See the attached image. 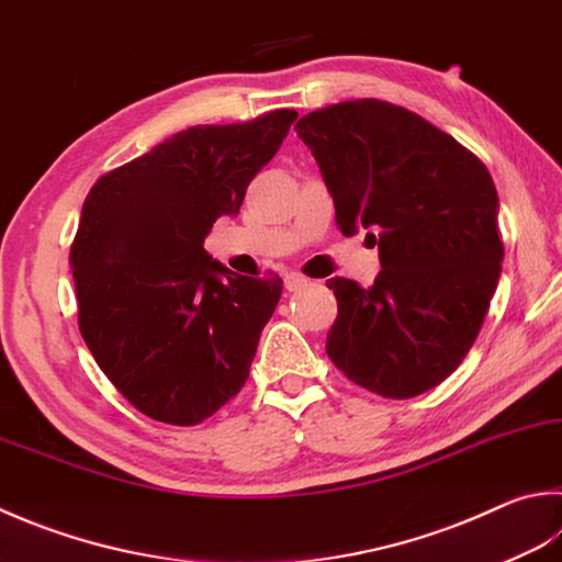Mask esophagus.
<instances>
[{"label":"esophagus","mask_w":562,"mask_h":562,"mask_svg":"<svg viewBox=\"0 0 562 562\" xmlns=\"http://www.w3.org/2000/svg\"><path fill=\"white\" fill-rule=\"evenodd\" d=\"M283 285H285V291H301V289H305V285H308V279L301 277V273L291 271V273H285V277H283Z\"/></svg>","instance_id":"obj_1"}]
</instances>
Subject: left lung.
Wrapping results in <instances>:
<instances>
[{
	"label": "left lung",
	"instance_id": "1",
	"mask_svg": "<svg viewBox=\"0 0 562 562\" xmlns=\"http://www.w3.org/2000/svg\"><path fill=\"white\" fill-rule=\"evenodd\" d=\"M295 132L321 166L342 235L379 245L369 289L335 277L327 357L384 398H413L460 367L502 277L499 198L486 166L416 112L352 100Z\"/></svg>",
	"mask_w": 562,
	"mask_h": 562
}]
</instances>
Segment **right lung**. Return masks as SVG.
<instances>
[{
  "mask_svg": "<svg viewBox=\"0 0 562 562\" xmlns=\"http://www.w3.org/2000/svg\"><path fill=\"white\" fill-rule=\"evenodd\" d=\"M299 112L200 124L98 178L70 269L94 362L144 416L195 426L239 394L283 281L239 277L203 241L237 215L247 186Z\"/></svg>",
  "mask_w": 562,
  "mask_h": 562,
  "instance_id": "1",
  "label": "right lung"
}]
</instances>
